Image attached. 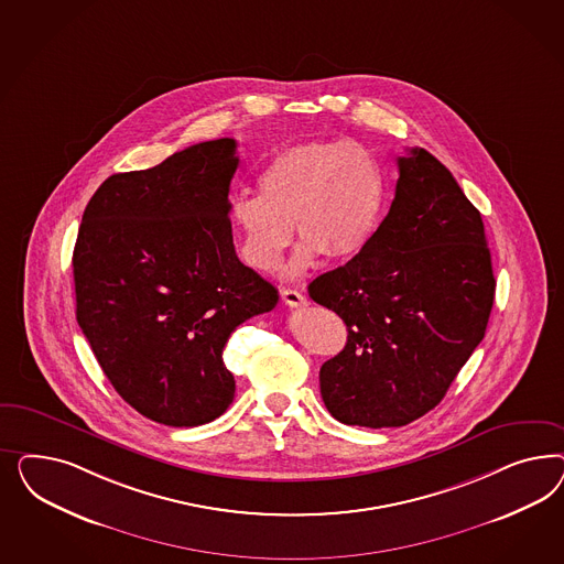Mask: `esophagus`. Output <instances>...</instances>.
<instances>
[{"label":"esophagus","mask_w":564,"mask_h":564,"mask_svg":"<svg viewBox=\"0 0 564 564\" xmlns=\"http://www.w3.org/2000/svg\"><path fill=\"white\" fill-rule=\"evenodd\" d=\"M281 297L288 306H304L306 304V295L302 291L283 290L281 291Z\"/></svg>","instance_id":"obj_1"}]
</instances>
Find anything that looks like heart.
<instances>
[{
	"instance_id": "b5f03b06",
	"label": "heart",
	"mask_w": 564,
	"mask_h": 564,
	"mask_svg": "<svg viewBox=\"0 0 564 564\" xmlns=\"http://www.w3.org/2000/svg\"><path fill=\"white\" fill-rule=\"evenodd\" d=\"M260 194H238L229 219L239 254L258 273H273L295 234L302 239L288 273L318 258L345 262L375 241L389 186L380 161L354 140H312L274 154L258 175Z\"/></svg>"
}]
</instances>
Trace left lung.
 I'll list each match as a JSON object with an SVG mask.
<instances>
[{
  "mask_svg": "<svg viewBox=\"0 0 564 564\" xmlns=\"http://www.w3.org/2000/svg\"><path fill=\"white\" fill-rule=\"evenodd\" d=\"M397 163L375 241L307 285L347 326L343 351L321 368L326 410L347 426H405L434 410L484 339L495 304L478 208L424 149Z\"/></svg>",
  "mask_w": 564,
  "mask_h": 564,
  "instance_id": "1",
  "label": "left lung"
}]
</instances>
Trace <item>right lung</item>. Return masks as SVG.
Returning <instances> with one entry per match:
<instances>
[{
  "instance_id": "obj_1",
  "label": "right lung",
  "mask_w": 564,
  "mask_h": 564,
  "mask_svg": "<svg viewBox=\"0 0 564 564\" xmlns=\"http://www.w3.org/2000/svg\"><path fill=\"white\" fill-rule=\"evenodd\" d=\"M236 149L208 140L107 177L74 246L76 321L95 358L128 405L165 426H200L231 405L223 347L279 302L236 254Z\"/></svg>"
}]
</instances>
